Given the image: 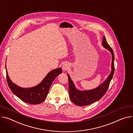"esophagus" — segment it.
<instances>
[{
    "mask_svg": "<svg viewBox=\"0 0 133 133\" xmlns=\"http://www.w3.org/2000/svg\"><path fill=\"white\" fill-rule=\"evenodd\" d=\"M70 68V64L69 63H64L62 66V70L63 72H66L69 70Z\"/></svg>",
    "mask_w": 133,
    "mask_h": 133,
    "instance_id": "esophagus-1",
    "label": "esophagus"
}]
</instances>
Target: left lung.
<instances>
[{
	"instance_id": "left-lung-1",
	"label": "left lung",
	"mask_w": 133,
	"mask_h": 133,
	"mask_svg": "<svg viewBox=\"0 0 133 133\" xmlns=\"http://www.w3.org/2000/svg\"><path fill=\"white\" fill-rule=\"evenodd\" d=\"M102 46L109 51L111 54L112 61L111 65V72L107 79L101 84L92 89L81 90L77 89L69 74H67L69 84V97L72 101L77 106H83L89 105L99 100L106 94L109 87L110 82L114 76L115 71L114 53L112 49L107 43L106 39L104 36L102 39Z\"/></svg>"
}]
</instances>
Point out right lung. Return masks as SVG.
<instances>
[{
  "instance_id": "1",
  "label": "right lung",
  "mask_w": 133,
  "mask_h": 133,
  "mask_svg": "<svg viewBox=\"0 0 133 133\" xmlns=\"http://www.w3.org/2000/svg\"><path fill=\"white\" fill-rule=\"evenodd\" d=\"M7 80L12 93L23 101L27 104L37 105L46 98L50 87L55 78L62 73V69L58 68L49 72L43 80L37 85L31 88H22L12 82L9 77L6 64Z\"/></svg>"
}]
</instances>
